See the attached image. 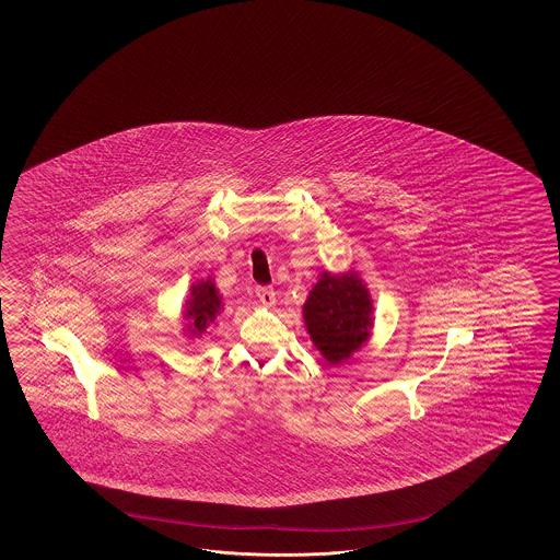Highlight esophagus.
I'll use <instances>...</instances> for the list:
<instances>
[{
	"instance_id": "1",
	"label": "esophagus",
	"mask_w": 560,
	"mask_h": 560,
	"mask_svg": "<svg viewBox=\"0 0 560 560\" xmlns=\"http://www.w3.org/2000/svg\"><path fill=\"white\" fill-rule=\"evenodd\" d=\"M256 298H258V302L262 305H272L275 304V289L272 288H256Z\"/></svg>"
}]
</instances>
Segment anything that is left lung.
Listing matches in <instances>:
<instances>
[{"label":"left lung","mask_w":560,"mask_h":560,"mask_svg":"<svg viewBox=\"0 0 560 560\" xmlns=\"http://www.w3.org/2000/svg\"><path fill=\"white\" fill-rule=\"evenodd\" d=\"M372 300L357 275L324 272L304 305L305 326L328 363L351 357L372 328Z\"/></svg>","instance_id":"obj_1"}]
</instances>
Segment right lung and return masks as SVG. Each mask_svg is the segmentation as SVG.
<instances>
[{"label":"right lung","instance_id":"add662e5","mask_svg":"<svg viewBox=\"0 0 560 560\" xmlns=\"http://www.w3.org/2000/svg\"><path fill=\"white\" fill-rule=\"evenodd\" d=\"M220 295H218L215 285L211 283V279L192 285L187 312H185V316L190 320L188 330H190L192 335H201V332H205L209 324L215 323V316H218V312H220Z\"/></svg>","mask_w":560,"mask_h":560}]
</instances>
